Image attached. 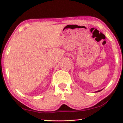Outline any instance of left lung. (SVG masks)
<instances>
[{"mask_svg":"<svg viewBox=\"0 0 123 123\" xmlns=\"http://www.w3.org/2000/svg\"><path fill=\"white\" fill-rule=\"evenodd\" d=\"M101 91V90H100V91H97V92H100V91Z\"/></svg>","mask_w":123,"mask_h":123,"instance_id":"left-lung-1","label":"left lung"}]
</instances>
